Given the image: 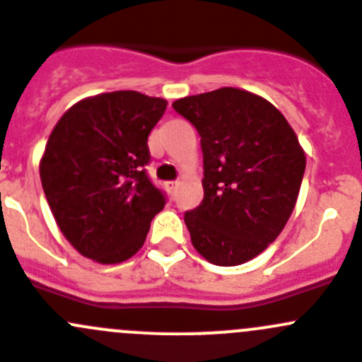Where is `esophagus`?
<instances>
[{
  "instance_id": "obj_1",
  "label": "esophagus",
  "mask_w": 362,
  "mask_h": 362,
  "mask_svg": "<svg viewBox=\"0 0 362 362\" xmlns=\"http://www.w3.org/2000/svg\"><path fill=\"white\" fill-rule=\"evenodd\" d=\"M177 181H168V183H165V187H167V190L170 192V194H175V190H177Z\"/></svg>"
}]
</instances>
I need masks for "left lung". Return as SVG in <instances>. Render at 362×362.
<instances>
[{
  "mask_svg": "<svg viewBox=\"0 0 362 362\" xmlns=\"http://www.w3.org/2000/svg\"><path fill=\"white\" fill-rule=\"evenodd\" d=\"M201 135L204 199L185 213L194 249L216 267L259 256L293 213L305 170L297 133L270 101L222 87L172 103Z\"/></svg>",
  "mask_w": 362,
  "mask_h": 362,
  "instance_id": "left-lung-1",
  "label": "left lung"
}]
</instances>
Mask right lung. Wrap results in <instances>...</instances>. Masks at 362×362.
<instances>
[{"label": "right lung", "mask_w": 362, "mask_h": 362, "mask_svg": "<svg viewBox=\"0 0 362 362\" xmlns=\"http://www.w3.org/2000/svg\"><path fill=\"white\" fill-rule=\"evenodd\" d=\"M167 101L135 90L90 95L53 127L40 181L62 235L81 256L117 264L142 249L165 197L147 177V136Z\"/></svg>", "instance_id": "add662e5"}]
</instances>
